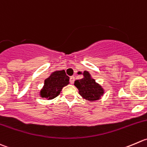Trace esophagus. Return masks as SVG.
Masks as SVG:
<instances>
[{"mask_svg": "<svg viewBox=\"0 0 147 147\" xmlns=\"http://www.w3.org/2000/svg\"><path fill=\"white\" fill-rule=\"evenodd\" d=\"M74 81H75V77L74 76H71L70 77V83L71 84H73L74 83Z\"/></svg>", "mask_w": 147, "mask_h": 147, "instance_id": "obj_1", "label": "esophagus"}]
</instances>
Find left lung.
Segmentation results:
<instances>
[{"label": "left lung", "instance_id": "8db88e82", "mask_svg": "<svg viewBox=\"0 0 147 147\" xmlns=\"http://www.w3.org/2000/svg\"><path fill=\"white\" fill-rule=\"evenodd\" d=\"M80 74H81L80 72ZM84 78L75 81L74 85L78 89L79 94L88 101H94L99 99L104 94V89L99 84H96L88 71L83 73Z\"/></svg>", "mask_w": 147, "mask_h": 147}]
</instances>
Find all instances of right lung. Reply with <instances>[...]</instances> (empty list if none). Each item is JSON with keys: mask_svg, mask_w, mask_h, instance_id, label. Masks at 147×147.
<instances>
[{"mask_svg": "<svg viewBox=\"0 0 147 147\" xmlns=\"http://www.w3.org/2000/svg\"><path fill=\"white\" fill-rule=\"evenodd\" d=\"M69 84V77L64 70L56 71L51 74L44 81V86L40 91V96L48 99L56 98L63 86Z\"/></svg>", "mask_w": 147, "mask_h": 147, "instance_id": "add662e5", "label": "right lung"}]
</instances>
